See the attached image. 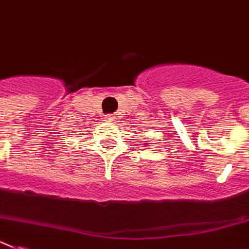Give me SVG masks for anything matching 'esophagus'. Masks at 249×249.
Wrapping results in <instances>:
<instances>
[{
	"label": "esophagus",
	"mask_w": 249,
	"mask_h": 249,
	"mask_svg": "<svg viewBox=\"0 0 249 249\" xmlns=\"http://www.w3.org/2000/svg\"><path fill=\"white\" fill-rule=\"evenodd\" d=\"M105 119H106V121H114L115 116H114V115H106Z\"/></svg>",
	"instance_id": "obj_1"
}]
</instances>
